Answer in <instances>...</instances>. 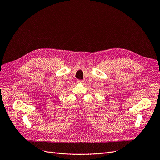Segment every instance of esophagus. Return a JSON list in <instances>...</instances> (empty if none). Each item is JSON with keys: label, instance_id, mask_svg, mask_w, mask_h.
Segmentation results:
<instances>
[{"label": "esophagus", "instance_id": "obj_1", "mask_svg": "<svg viewBox=\"0 0 160 160\" xmlns=\"http://www.w3.org/2000/svg\"><path fill=\"white\" fill-rule=\"evenodd\" d=\"M78 83H83V82H84V81L83 80H78V82H77Z\"/></svg>", "mask_w": 160, "mask_h": 160}]
</instances>
